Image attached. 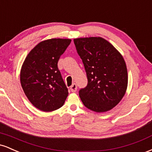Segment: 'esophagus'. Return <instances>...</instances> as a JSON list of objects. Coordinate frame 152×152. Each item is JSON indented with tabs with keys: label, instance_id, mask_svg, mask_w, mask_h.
Listing matches in <instances>:
<instances>
[{
	"label": "esophagus",
	"instance_id": "34e87169",
	"mask_svg": "<svg viewBox=\"0 0 152 152\" xmlns=\"http://www.w3.org/2000/svg\"><path fill=\"white\" fill-rule=\"evenodd\" d=\"M70 90L72 92H76V90H77V86H76V83H73L70 87Z\"/></svg>",
	"mask_w": 152,
	"mask_h": 152
}]
</instances>
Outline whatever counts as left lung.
<instances>
[{
  "label": "left lung",
  "mask_w": 152,
  "mask_h": 152,
  "mask_svg": "<svg viewBox=\"0 0 152 152\" xmlns=\"http://www.w3.org/2000/svg\"><path fill=\"white\" fill-rule=\"evenodd\" d=\"M86 70L88 84L79 91L83 105L95 112H106L121 102L128 86L123 56L102 37L74 39Z\"/></svg>",
  "instance_id": "1"
}]
</instances>
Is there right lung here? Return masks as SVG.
Returning <instances> with one entry per match:
<instances>
[{
  "label": "right lung",
  "instance_id": "1",
  "mask_svg": "<svg viewBox=\"0 0 152 152\" xmlns=\"http://www.w3.org/2000/svg\"><path fill=\"white\" fill-rule=\"evenodd\" d=\"M69 38H51L38 43L23 64L20 80L24 93L35 107L53 111L64 105L69 91L58 61L71 43Z\"/></svg>",
  "mask_w": 152,
  "mask_h": 152
}]
</instances>
